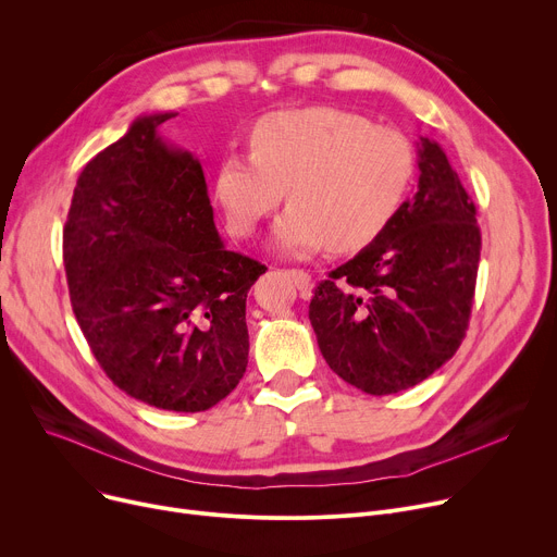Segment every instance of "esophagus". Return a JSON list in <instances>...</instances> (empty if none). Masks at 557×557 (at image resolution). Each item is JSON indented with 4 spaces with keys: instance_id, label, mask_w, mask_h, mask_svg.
<instances>
[{
    "instance_id": "obj_1",
    "label": "esophagus",
    "mask_w": 557,
    "mask_h": 557,
    "mask_svg": "<svg viewBox=\"0 0 557 557\" xmlns=\"http://www.w3.org/2000/svg\"><path fill=\"white\" fill-rule=\"evenodd\" d=\"M288 275L293 277L295 286H298L300 290L311 288V275H309L307 271H302V269H290V271H288Z\"/></svg>"
}]
</instances>
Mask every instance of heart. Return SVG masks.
I'll return each instance as SVG.
<instances>
[{"mask_svg": "<svg viewBox=\"0 0 557 557\" xmlns=\"http://www.w3.org/2000/svg\"><path fill=\"white\" fill-rule=\"evenodd\" d=\"M414 172V145L398 129L336 107L286 109L252 125L250 154L219 159L212 197L231 233L250 237L286 190L290 208L273 226L280 252H351L389 226Z\"/></svg>", "mask_w": 557, "mask_h": 557, "instance_id": "heart-1", "label": "heart"}]
</instances>
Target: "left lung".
<instances>
[{
	"instance_id": "obj_1",
	"label": "left lung",
	"mask_w": 557,
	"mask_h": 557,
	"mask_svg": "<svg viewBox=\"0 0 557 557\" xmlns=\"http://www.w3.org/2000/svg\"><path fill=\"white\" fill-rule=\"evenodd\" d=\"M419 185L389 226L322 280L309 305L318 347L372 396L410 389L459 349L474 298L476 210L436 140L421 138Z\"/></svg>"
}]
</instances>
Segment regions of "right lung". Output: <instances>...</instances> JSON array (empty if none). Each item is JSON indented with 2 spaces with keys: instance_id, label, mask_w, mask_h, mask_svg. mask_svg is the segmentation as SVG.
Here are the masks:
<instances>
[{
  "instance_id": "obj_1",
  "label": "right lung",
  "mask_w": 557,
  "mask_h": 557,
  "mask_svg": "<svg viewBox=\"0 0 557 557\" xmlns=\"http://www.w3.org/2000/svg\"><path fill=\"white\" fill-rule=\"evenodd\" d=\"M140 116L78 176L62 233L71 307L98 364L159 410L203 412L248 364L246 298L267 271L221 242L199 159Z\"/></svg>"
}]
</instances>
